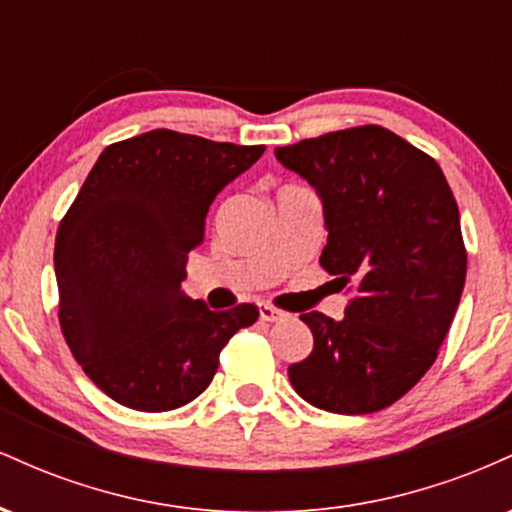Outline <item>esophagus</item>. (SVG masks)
Returning <instances> with one entry per match:
<instances>
[{
    "instance_id": "34e87169",
    "label": "esophagus",
    "mask_w": 512,
    "mask_h": 512,
    "mask_svg": "<svg viewBox=\"0 0 512 512\" xmlns=\"http://www.w3.org/2000/svg\"><path fill=\"white\" fill-rule=\"evenodd\" d=\"M260 317L264 322H279V320H284L286 313H284V310L274 308V305L264 303V305H260Z\"/></svg>"
}]
</instances>
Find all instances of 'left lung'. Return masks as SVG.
I'll return each mask as SVG.
<instances>
[{
    "label": "left lung",
    "instance_id": "8db88e82",
    "mask_svg": "<svg viewBox=\"0 0 512 512\" xmlns=\"http://www.w3.org/2000/svg\"><path fill=\"white\" fill-rule=\"evenodd\" d=\"M274 154L320 195V264L354 289L342 320L301 315L315 344L289 366L293 390L334 414L390 407L433 366L460 305L467 250L448 180L431 156L380 125Z\"/></svg>",
    "mask_w": 512,
    "mask_h": 512
}]
</instances>
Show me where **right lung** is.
Instances as JSON below:
<instances>
[{"label": "right lung", "mask_w": 512, "mask_h": 512, "mask_svg": "<svg viewBox=\"0 0 512 512\" xmlns=\"http://www.w3.org/2000/svg\"><path fill=\"white\" fill-rule=\"evenodd\" d=\"M264 146L151 129L105 146L57 228L60 327L84 373L139 411H170L207 390L252 303L209 310L180 289L216 195Z\"/></svg>", "instance_id": "1"}]
</instances>
